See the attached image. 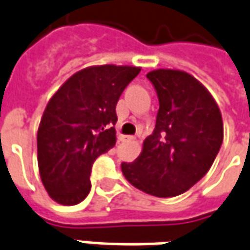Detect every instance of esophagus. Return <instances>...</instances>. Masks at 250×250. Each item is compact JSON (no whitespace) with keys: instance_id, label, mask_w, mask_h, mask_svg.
<instances>
[{"instance_id":"esophagus-1","label":"esophagus","mask_w":250,"mask_h":250,"mask_svg":"<svg viewBox=\"0 0 250 250\" xmlns=\"http://www.w3.org/2000/svg\"><path fill=\"white\" fill-rule=\"evenodd\" d=\"M121 139L124 140V142H133V140H135V137H133V136H122Z\"/></svg>"}]
</instances>
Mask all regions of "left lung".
<instances>
[{
  "label": "left lung",
  "instance_id": "obj_1",
  "mask_svg": "<svg viewBox=\"0 0 250 250\" xmlns=\"http://www.w3.org/2000/svg\"><path fill=\"white\" fill-rule=\"evenodd\" d=\"M159 110L152 135L135 162H122L124 177L156 197L187 192L207 174L223 142L222 114L208 89L184 70L147 73Z\"/></svg>",
  "mask_w": 250,
  "mask_h": 250
}]
</instances>
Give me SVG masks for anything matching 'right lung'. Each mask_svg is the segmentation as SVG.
Returning a JSON list of instances; mask_svg holds the SVG:
<instances>
[{
  "mask_svg": "<svg viewBox=\"0 0 250 250\" xmlns=\"http://www.w3.org/2000/svg\"><path fill=\"white\" fill-rule=\"evenodd\" d=\"M140 68L99 65L76 72L44 108L38 128L43 187L58 204L75 206L91 190L95 159L115 146V106Z\"/></svg>",
  "mask_w": 250,
  "mask_h": 250,
  "instance_id": "right-lung-1",
  "label": "right lung"
}]
</instances>
